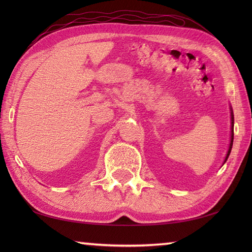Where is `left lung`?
<instances>
[{"mask_svg": "<svg viewBox=\"0 0 252 252\" xmlns=\"http://www.w3.org/2000/svg\"><path fill=\"white\" fill-rule=\"evenodd\" d=\"M233 141H234V114H233V109L231 107V141H229V147H228V151H227V154L225 156V159H224V162L223 164L226 162V160L229 156V154H231V151H232V146H233Z\"/></svg>", "mask_w": 252, "mask_h": 252, "instance_id": "8db88e82", "label": "left lung"}]
</instances>
